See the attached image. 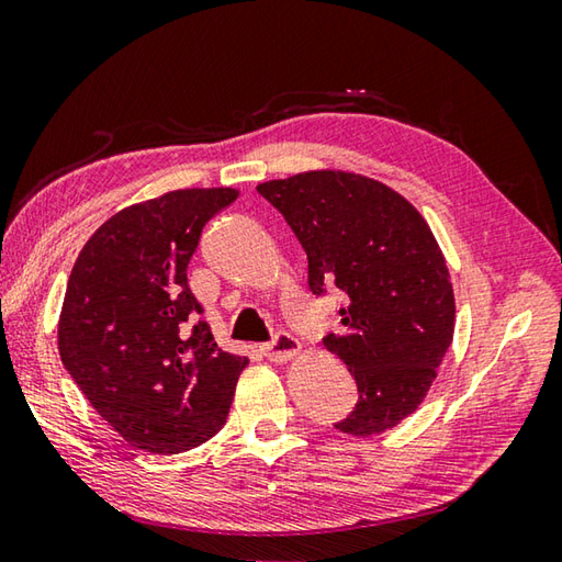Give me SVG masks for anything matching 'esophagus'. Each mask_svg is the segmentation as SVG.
Returning <instances> with one entry per match:
<instances>
[{
  "mask_svg": "<svg viewBox=\"0 0 562 562\" xmlns=\"http://www.w3.org/2000/svg\"><path fill=\"white\" fill-rule=\"evenodd\" d=\"M300 349H302V346H300L297 339H294L292 334H278L270 344L262 346L265 356H268V359L274 361V363H282V361L294 359V356L300 353Z\"/></svg>",
  "mask_w": 562,
  "mask_h": 562,
  "instance_id": "obj_1",
  "label": "esophagus"
}]
</instances>
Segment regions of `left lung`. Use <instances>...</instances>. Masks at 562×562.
<instances>
[{
  "label": "left lung",
  "mask_w": 562,
  "mask_h": 562,
  "mask_svg": "<svg viewBox=\"0 0 562 562\" xmlns=\"http://www.w3.org/2000/svg\"><path fill=\"white\" fill-rule=\"evenodd\" d=\"M310 262V290L346 294L344 329L324 346L359 385L336 430L371 437L417 411L454 336V290L440 243L411 201L383 181L312 169L258 183Z\"/></svg>",
  "instance_id": "obj_1"
}]
</instances>
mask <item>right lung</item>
<instances>
[{"instance_id":"obj_1","label":"right lung","mask_w":562,"mask_h":562,"mask_svg":"<svg viewBox=\"0 0 562 562\" xmlns=\"http://www.w3.org/2000/svg\"><path fill=\"white\" fill-rule=\"evenodd\" d=\"M236 189H177L108 218L80 250L60 361L122 440L179 454L223 425L248 356L221 351L187 280L201 231Z\"/></svg>"}]
</instances>
